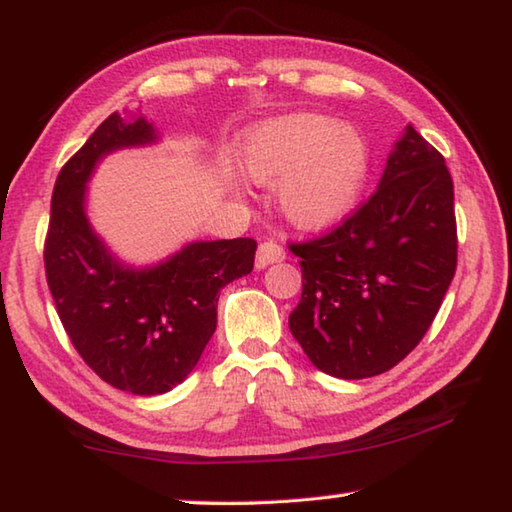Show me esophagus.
Returning <instances> with one entry per match:
<instances>
[{
  "mask_svg": "<svg viewBox=\"0 0 512 512\" xmlns=\"http://www.w3.org/2000/svg\"><path fill=\"white\" fill-rule=\"evenodd\" d=\"M284 257H287V255H284V248L280 244H275V241H264V244H259V248H257L255 266L266 268L268 264L282 262Z\"/></svg>",
  "mask_w": 512,
  "mask_h": 512,
  "instance_id": "34e87169",
  "label": "esophagus"
}]
</instances>
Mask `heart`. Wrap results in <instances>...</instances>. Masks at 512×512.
I'll return each mask as SVG.
<instances>
[{"label": "heart", "mask_w": 512, "mask_h": 512, "mask_svg": "<svg viewBox=\"0 0 512 512\" xmlns=\"http://www.w3.org/2000/svg\"><path fill=\"white\" fill-rule=\"evenodd\" d=\"M239 162L257 185H282L280 207L300 228H323L350 210L366 176L357 133L323 115H289L253 128Z\"/></svg>", "instance_id": "obj_1"}]
</instances>
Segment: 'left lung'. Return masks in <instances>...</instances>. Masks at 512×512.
Returning a JSON list of instances; mask_svg holds the SVG:
<instances>
[{
  "mask_svg": "<svg viewBox=\"0 0 512 512\" xmlns=\"http://www.w3.org/2000/svg\"><path fill=\"white\" fill-rule=\"evenodd\" d=\"M289 248L302 271L289 329L309 361L339 379L391 370L427 334L456 273L445 158L406 126L377 192L339 228Z\"/></svg>",
  "mask_w": 512,
  "mask_h": 512,
  "instance_id": "left-lung-1",
  "label": "left lung"
}]
</instances>
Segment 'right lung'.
Masks as SVG:
<instances>
[{"label": "right lung", "instance_id": "1", "mask_svg": "<svg viewBox=\"0 0 512 512\" xmlns=\"http://www.w3.org/2000/svg\"><path fill=\"white\" fill-rule=\"evenodd\" d=\"M158 142L140 110L112 112L60 169L45 239V271L60 323L110 386L160 395L187 379L216 329L225 284L253 271L257 241H192L146 268L121 264L85 214V185L108 153Z\"/></svg>", "mask_w": 512, "mask_h": 512}]
</instances>
